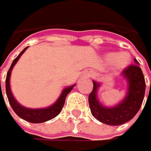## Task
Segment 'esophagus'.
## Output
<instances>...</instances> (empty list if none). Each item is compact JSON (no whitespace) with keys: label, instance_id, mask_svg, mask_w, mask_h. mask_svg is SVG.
<instances>
[{"label":"esophagus","instance_id":"esophagus-1","mask_svg":"<svg viewBox=\"0 0 151 151\" xmlns=\"http://www.w3.org/2000/svg\"><path fill=\"white\" fill-rule=\"evenodd\" d=\"M93 76V72H90L89 74H87V76L88 77H91V76Z\"/></svg>","mask_w":151,"mask_h":151}]
</instances>
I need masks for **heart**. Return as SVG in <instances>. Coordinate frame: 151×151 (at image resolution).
Wrapping results in <instances>:
<instances>
[{"label": "heart", "instance_id": "heart-1", "mask_svg": "<svg viewBox=\"0 0 151 151\" xmlns=\"http://www.w3.org/2000/svg\"><path fill=\"white\" fill-rule=\"evenodd\" d=\"M107 60L112 62L114 61L115 67L121 69V68H124L129 61V56L126 53H120V54H116V53H111L107 55Z\"/></svg>", "mask_w": 151, "mask_h": 151}]
</instances>
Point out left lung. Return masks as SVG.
<instances>
[{"mask_svg": "<svg viewBox=\"0 0 151 151\" xmlns=\"http://www.w3.org/2000/svg\"><path fill=\"white\" fill-rule=\"evenodd\" d=\"M132 64L122 72V76L128 82L126 97L116 106L104 107L98 101L96 93L100 84L93 81V88L89 94V106L93 116L98 121L110 126H119L132 120L140 110L145 96L146 82L139 62L134 59Z\"/></svg>", "mask_w": 151, "mask_h": 151, "instance_id": "1", "label": "left lung"}]
</instances>
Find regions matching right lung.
Returning a JSON list of instances; mask_svg holds the SVG:
<instances>
[{
  "label": "right lung",
  "mask_w": 151,
  "mask_h": 151,
  "mask_svg": "<svg viewBox=\"0 0 151 151\" xmlns=\"http://www.w3.org/2000/svg\"><path fill=\"white\" fill-rule=\"evenodd\" d=\"M28 47L24 48L21 53H19V56L14 59L12 64L9 68V70L7 72V75H6V79H5V91H6V95H7L8 101L11 108L13 109V111L16 112V114L19 116L23 120H25L27 122H30V123H43L48 120H51L55 118L56 116H58L62 110V108L64 106V103H65V98L67 96V94L69 93L71 91L73 90L75 85H72L70 87L65 88L60 94V96L58 97L56 103H54L52 106L44 108V109H29V108H25L19 104L15 97L13 96L12 92H11L10 89V76H11V72H12L13 67L15 66V64L17 63V61L19 59L22 55L25 52V50ZM0 87H1V80H0Z\"/></svg>",
  "instance_id": "right-lung-1"
}]
</instances>
